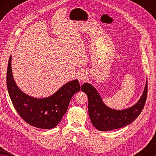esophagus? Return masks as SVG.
I'll return each mask as SVG.
<instances>
[{"mask_svg":"<svg viewBox=\"0 0 156 156\" xmlns=\"http://www.w3.org/2000/svg\"><path fill=\"white\" fill-rule=\"evenodd\" d=\"M78 80L80 82H83L84 80H86L87 79V74L84 72H80L78 73Z\"/></svg>","mask_w":156,"mask_h":156,"instance_id":"esophagus-1","label":"esophagus"}]
</instances>
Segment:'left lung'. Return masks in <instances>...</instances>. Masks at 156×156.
<instances>
[{"label":"left lung","instance_id":"obj_1","mask_svg":"<svg viewBox=\"0 0 156 156\" xmlns=\"http://www.w3.org/2000/svg\"><path fill=\"white\" fill-rule=\"evenodd\" d=\"M81 90L88 97V112L92 125L98 130L108 131L122 128L135 120L140 114L147 96V79L143 93L136 103L122 110H116L107 106L97 89L88 83L81 86Z\"/></svg>","mask_w":156,"mask_h":156}]
</instances>
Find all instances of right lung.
Wrapping results in <instances>:
<instances>
[{
  "mask_svg": "<svg viewBox=\"0 0 156 156\" xmlns=\"http://www.w3.org/2000/svg\"><path fill=\"white\" fill-rule=\"evenodd\" d=\"M7 87L13 105L26 122L39 129H50L61 120L72 96L80 91V85L78 80H73L49 97L37 98L29 96L18 88L13 77L11 56L7 71Z\"/></svg>",
  "mask_w": 156,
  "mask_h": 156,
  "instance_id": "add662e5",
  "label": "right lung"
}]
</instances>
